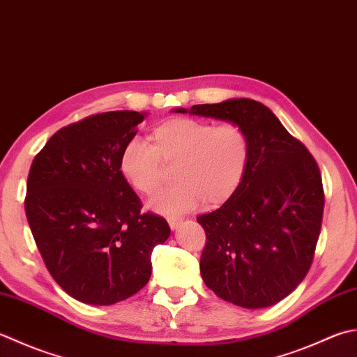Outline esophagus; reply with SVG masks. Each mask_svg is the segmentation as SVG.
I'll return each mask as SVG.
<instances>
[{
	"label": "esophagus",
	"mask_w": 357,
	"mask_h": 357,
	"mask_svg": "<svg viewBox=\"0 0 357 357\" xmlns=\"http://www.w3.org/2000/svg\"><path fill=\"white\" fill-rule=\"evenodd\" d=\"M169 225H170L172 230H176L178 226L181 225V220H178V218H169Z\"/></svg>",
	"instance_id": "esophagus-1"
}]
</instances>
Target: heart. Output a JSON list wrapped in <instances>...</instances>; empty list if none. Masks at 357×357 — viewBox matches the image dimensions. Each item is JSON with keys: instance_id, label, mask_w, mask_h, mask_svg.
<instances>
[{"instance_id": "b5f03b06", "label": "heart", "mask_w": 357, "mask_h": 357, "mask_svg": "<svg viewBox=\"0 0 357 357\" xmlns=\"http://www.w3.org/2000/svg\"><path fill=\"white\" fill-rule=\"evenodd\" d=\"M249 162V139L235 123H213L192 117L169 119L123 146L119 170L136 192L150 195L174 165L172 187L158 192L150 207L162 215H183L202 201L218 206L235 193Z\"/></svg>"}]
</instances>
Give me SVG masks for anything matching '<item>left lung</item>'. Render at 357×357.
<instances>
[{
  "label": "left lung",
  "instance_id": "1",
  "mask_svg": "<svg viewBox=\"0 0 357 357\" xmlns=\"http://www.w3.org/2000/svg\"><path fill=\"white\" fill-rule=\"evenodd\" d=\"M174 113L235 123L249 139L241 184L220 208L197 218L207 238L202 280L241 308L278 303L302 283L320 235L325 198L316 160L257 100L227 99Z\"/></svg>",
  "mask_w": 357,
  "mask_h": 357
}]
</instances>
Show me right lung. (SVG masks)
<instances>
[{"label": "right lung", "instance_id": "add662e5", "mask_svg": "<svg viewBox=\"0 0 357 357\" xmlns=\"http://www.w3.org/2000/svg\"><path fill=\"white\" fill-rule=\"evenodd\" d=\"M145 117L122 109L68 125L31 165L24 208L33 240L54 280L82 303L135 296L150 280L153 248L170 236L164 218L141 212L119 170Z\"/></svg>", "mask_w": 357, "mask_h": 357}]
</instances>
